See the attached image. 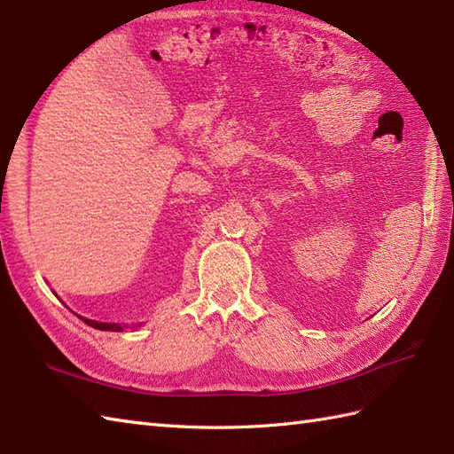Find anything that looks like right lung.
<instances>
[{
	"mask_svg": "<svg viewBox=\"0 0 454 454\" xmlns=\"http://www.w3.org/2000/svg\"><path fill=\"white\" fill-rule=\"evenodd\" d=\"M81 319L90 327L102 329V331H123V327L117 325V324H102V322H94V319H86V317H81Z\"/></svg>",
	"mask_w": 454,
	"mask_h": 454,
	"instance_id": "obj_1",
	"label": "right lung"
}]
</instances>
